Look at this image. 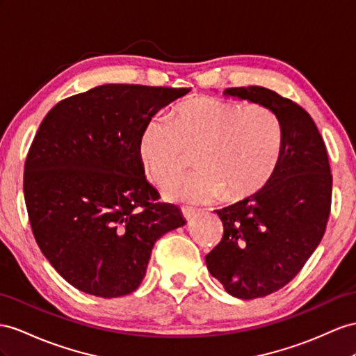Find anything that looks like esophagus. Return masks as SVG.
<instances>
[{
    "label": "esophagus",
    "instance_id": "esophagus-1",
    "mask_svg": "<svg viewBox=\"0 0 356 356\" xmlns=\"http://www.w3.org/2000/svg\"><path fill=\"white\" fill-rule=\"evenodd\" d=\"M180 211H181V215H184V218H185L186 221L193 220V218L197 215V209H194V207L184 206V207H180Z\"/></svg>",
    "mask_w": 356,
    "mask_h": 356
}]
</instances>
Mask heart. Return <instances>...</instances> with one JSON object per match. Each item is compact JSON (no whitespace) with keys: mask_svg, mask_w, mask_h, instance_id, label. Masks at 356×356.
<instances>
[{"mask_svg":"<svg viewBox=\"0 0 356 356\" xmlns=\"http://www.w3.org/2000/svg\"><path fill=\"white\" fill-rule=\"evenodd\" d=\"M281 149V124L272 109L207 96L179 105L172 118L153 115L138 140L143 165L156 184L184 171L197 152L200 170L165 189L168 198L191 204L259 193L275 172Z\"/></svg>","mask_w":356,"mask_h":356,"instance_id":"b5f03b06","label":"heart"}]
</instances>
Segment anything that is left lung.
<instances>
[{
    "instance_id": "1",
    "label": "left lung",
    "mask_w": 356,
    "mask_h": 356,
    "mask_svg": "<svg viewBox=\"0 0 356 356\" xmlns=\"http://www.w3.org/2000/svg\"><path fill=\"white\" fill-rule=\"evenodd\" d=\"M224 95L272 109L282 131L273 176L259 193L216 211L224 236L206 256L209 272L227 293L256 299L293 280L321 243L332 175L322 135L304 108L259 86L225 88Z\"/></svg>"
}]
</instances>
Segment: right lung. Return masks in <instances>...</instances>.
Listing matches in <instances>:
<instances>
[{"label":"right lung","mask_w":356,"mask_h":356,"mask_svg":"<svg viewBox=\"0 0 356 356\" xmlns=\"http://www.w3.org/2000/svg\"><path fill=\"white\" fill-rule=\"evenodd\" d=\"M189 88L105 84L61 100L43 118L25 161L31 230L60 275L99 298L138 289L153 245L185 225L144 176V124Z\"/></svg>","instance_id":"add662e5"}]
</instances>
